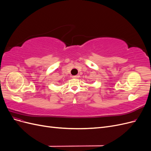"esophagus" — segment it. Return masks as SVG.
Listing matches in <instances>:
<instances>
[{"instance_id":"34e87169","label":"esophagus","mask_w":151,"mask_h":151,"mask_svg":"<svg viewBox=\"0 0 151 151\" xmlns=\"http://www.w3.org/2000/svg\"><path fill=\"white\" fill-rule=\"evenodd\" d=\"M80 76H79V75H76V76H72V78H74V79H77V78H79Z\"/></svg>"}]
</instances>
